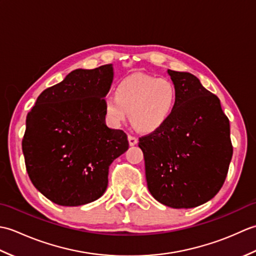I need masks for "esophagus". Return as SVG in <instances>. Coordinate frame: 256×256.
Here are the masks:
<instances>
[{
	"mask_svg": "<svg viewBox=\"0 0 256 256\" xmlns=\"http://www.w3.org/2000/svg\"><path fill=\"white\" fill-rule=\"evenodd\" d=\"M128 144L131 145V146H134V145H136L138 144V138L134 136V135H128Z\"/></svg>",
	"mask_w": 256,
	"mask_h": 256,
	"instance_id": "1",
	"label": "esophagus"
}]
</instances>
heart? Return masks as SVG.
<instances>
[{
	"label": "heart",
	"instance_id": "1",
	"mask_svg": "<svg viewBox=\"0 0 256 256\" xmlns=\"http://www.w3.org/2000/svg\"><path fill=\"white\" fill-rule=\"evenodd\" d=\"M178 91L167 78L135 74L123 79L116 88V96L104 101L106 116L113 125L131 121L140 132H153L162 126L175 110Z\"/></svg>",
	"mask_w": 256,
	"mask_h": 256
}]
</instances>
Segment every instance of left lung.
<instances>
[{"label":"left lung","mask_w":256,"mask_h":256,"mask_svg":"<svg viewBox=\"0 0 256 256\" xmlns=\"http://www.w3.org/2000/svg\"><path fill=\"white\" fill-rule=\"evenodd\" d=\"M178 91L168 121L140 138L152 196L172 208H194L224 184L232 158L229 118L216 94L189 72L168 69Z\"/></svg>","instance_id":"left-lung-1"}]
</instances>
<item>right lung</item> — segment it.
I'll list each match as a JSON object with an SVG mask.
<instances>
[{"mask_svg":"<svg viewBox=\"0 0 256 256\" xmlns=\"http://www.w3.org/2000/svg\"><path fill=\"white\" fill-rule=\"evenodd\" d=\"M112 64L77 69L37 98L22 148L32 184L59 206H82L108 187V166L128 150V135L106 124Z\"/></svg>","mask_w":256,"mask_h":256,"instance_id":"add662e5","label":"right lung"}]
</instances>
